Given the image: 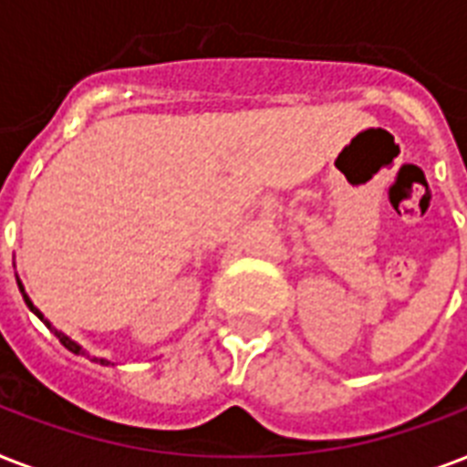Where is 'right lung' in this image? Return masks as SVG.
I'll use <instances>...</instances> for the list:
<instances>
[{"mask_svg":"<svg viewBox=\"0 0 467 467\" xmlns=\"http://www.w3.org/2000/svg\"><path fill=\"white\" fill-rule=\"evenodd\" d=\"M18 288H21V285H18ZM21 293H24V288H21ZM24 300H26V306L31 307V310L36 312V315H38V317L43 319V322H46V325H47V329H53V327H50V322H47V319L43 317V315H40V310H38V307H33V303H31V300H28V296H26V293H24ZM53 332L57 334V339H60V344H62V347H65V348H69V351H72V354H84V351H82V347H77L75 341L69 339V337H65V334H62V332H57V329H53ZM94 361H99V363H109V361H104V358H94Z\"/></svg>","mask_w":467,"mask_h":467,"instance_id":"obj_1","label":"right lung"}]
</instances>
